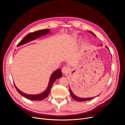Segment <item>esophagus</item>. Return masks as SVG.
<instances>
[{"label":"esophagus","mask_w":125,"mask_h":125,"mask_svg":"<svg viewBox=\"0 0 125 125\" xmlns=\"http://www.w3.org/2000/svg\"><path fill=\"white\" fill-rule=\"evenodd\" d=\"M69 69L68 67H64L63 68V69H62V73L64 75L68 74V73H69Z\"/></svg>","instance_id":"34e87169"}]
</instances>
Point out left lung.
Returning a JSON list of instances; mask_svg holds the SVG:
<instances>
[{
    "mask_svg": "<svg viewBox=\"0 0 125 125\" xmlns=\"http://www.w3.org/2000/svg\"><path fill=\"white\" fill-rule=\"evenodd\" d=\"M88 31L90 32V33H92L94 35V36H95V37H96V35H95V34H94V33H93L92 31ZM100 45L102 46V45H101V44H100ZM105 48H106L107 49H108V50L109 51V48H108L107 47L105 46ZM69 92H70V94H71V97H72L74 99H75V100H76V101H79V102H82V101H85L90 100H91V99H93L95 97V96H94V97H88V98H82V97H79V96H76L75 94H74L72 92V90H71V89L70 87ZM98 95H97V96H98Z\"/></svg>",
    "mask_w": 125,
    "mask_h": 125,
    "instance_id": "obj_1",
    "label": "left lung"
}]
</instances>
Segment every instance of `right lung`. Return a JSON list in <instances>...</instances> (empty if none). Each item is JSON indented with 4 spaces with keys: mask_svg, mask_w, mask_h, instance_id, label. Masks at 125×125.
Returning <instances> with one entry per match:
<instances>
[{
    "mask_svg": "<svg viewBox=\"0 0 125 125\" xmlns=\"http://www.w3.org/2000/svg\"><path fill=\"white\" fill-rule=\"evenodd\" d=\"M51 33V32L49 29L41 30H39L33 32L29 33L27 35H26V36L21 41V42L18 44L17 47L20 46L32 41L36 40L38 38H39L42 36H44V35H46V34H49ZM62 76V74L61 72V70L59 68L55 70L50 76L48 84L46 90L42 93L39 94H25L22 92V91H21L20 90H19V89L16 86L14 83V84L17 92H18L22 96L31 100L41 101L46 98L48 96V94L50 92L51 88L53 83H54L56 80L61 78Z\"/></svg>",
    "mask_w": 125,
    "mask_h": 125,
    "instance_id": "add662e5",
    "label": "right lung"
}]
</instances>
